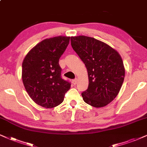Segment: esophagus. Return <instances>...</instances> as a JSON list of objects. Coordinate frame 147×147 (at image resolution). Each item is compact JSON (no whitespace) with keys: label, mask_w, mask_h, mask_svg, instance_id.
Segmentation results:
<instances>
[{"label":"esophagus","mask_w":147,"mask_h":147,"mask_svg":"<svg viewBox=\"0 0 147 147\" xmlns=\"http://www.w3.org/2000/svg\"><path fill=\"white\" fill-rule=\"evenodd\" d=\"M77 82H78V80H77V78H76V79L74 80L73 82H73V84H74V85H76V84H77Z\"/></svg>","instance_id":"esophagus-1"}]
</instances>
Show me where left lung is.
<instances>
[{
    "label": "left lung",
    "instance_id": "obj_1",
    "mask_svg": "<svg viewBox=\"0 0 147 147\" xmlns=\"http://www.w3.org/2000/svg\"><path fill=\"white\" fill-rule=\"evenodd\" d=\"M71 45L84 63L88 87L83 100L95 108H102L115 99L125 78L122 58L115 49L93 37H71Z\"/></svg>",
    "mask_w": 147,
    "mask_h": 147
}]
</instances>
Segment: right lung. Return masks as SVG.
<instances>
[{
  "label": "right lung",
  "instance_id": "add662e5",
  "mask_svg": "<svg viewBox=\"0 0 147 147\" xmlns=\"http://www.w3.org/2000/svg\"><path fill=\"white\" fill-rule=\"evenodd\" d=\"M70 37L46 39L33 47L23 60L22 78L25 89L34 102L46 108L59 106L64 100L71 84L62 79L60 57Z\"/></svg>",
  "mask_w": 147,
  "mask_h": 147
}]
</instances>
